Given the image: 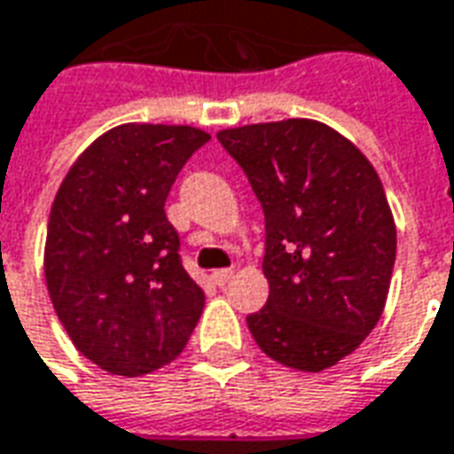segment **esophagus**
Returning <instances> with one entry per match:
<instances>
[{
    "mask_svg": "<svg viewBox=\"0 0 454 454\" xmlns=\"http://www.w3.org/2000/svg\"><path fill=\"white\" fill-rule=\"evenodd\" d=\"M233 278V270H214L211 272V280H214V285H218V287H223V285H228V280Z\"/></svg>",
    "mask_w": 454,
    "mask_h": 454,
    "instance_id": "obj_1",
    "label": "esophagus"
}]
</instances>
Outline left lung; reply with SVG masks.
<instances>
[{
  "instance_id": "left-lung-1",
  "label": "left lung",
  "mask_w": 454,
  "mask_h": 454,
  "mask_svg": "<svg viewBox=\"0 0 454 454\" xmlns=\"http://www.w3.org/2000/svg\"><path fill=\"white\" fill-rule=\"evenodd\" d=\"M265 211V307L248 329L272 361L319 371L379 325L395 262V221L364 152L319 120L218 129Z\"/></svg>"
}]
</instances>
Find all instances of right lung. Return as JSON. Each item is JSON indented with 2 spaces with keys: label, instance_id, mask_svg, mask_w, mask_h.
<instances>
[{
  "label": "right lung",
  "instance_id": "add662e5",
  "mask_svg": "<svg viewBox=\"0 0 454 454\" xmlns=\"http://www.w3.org/2000/svg\"><path fill=\"white\" fill-rule=\"evenodd\" d=\"M211 135L192 125L125 122L90 142L51 206L43 275L73 347L115 376L172 364L204 309L179 260L164 204Z\"/></svg>",
  "mask_w": 454,
  "mask_h": 454
}]
</instances>
